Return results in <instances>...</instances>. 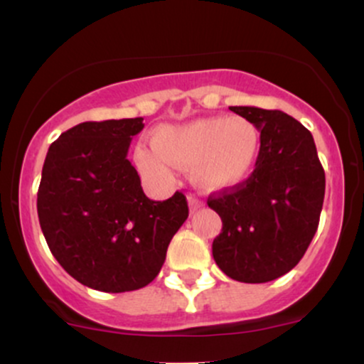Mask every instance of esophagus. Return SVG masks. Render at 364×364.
Returning <instances> with one entry per match:
<instances>
[{
    "instance_id": "1",
    "label": "esophagus",
    "mask_w": 364,
    "mask_h": 364,
    "mask_svg": "<svg viewBox=\"0 0 364 364\" xmlns=\"http://www.w3.org/2000/svg\"><path fill=\"white\" fill-rule=\"evenodd\" d=\"M188 203H190V208H191V212H195V210H198L200 207H203V202L200 198H196V196H193V195H190L188 196Z\"/></svg>"
}]
</instances>
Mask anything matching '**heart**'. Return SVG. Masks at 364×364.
<instances>
[{
    "mask_svg": "<svg viewBox=\"0 0 364 364\" xmlns=\"http://www.w3.org/2000/svg\"><path fill=\"white\" fill-rule=\"evenodd\" d=\"M260 147V132L250 119L212 116L159 128L154 147H136L135 162L152 179H169L174 166L193 168L200 186L223 191L252 176Z\"/></svg>",
    "mask_w": 364,
    "mask_h": 364,
    "instance_id": "obj_1",
    "label": "heart"
}]
</instances>
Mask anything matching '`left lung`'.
Segmentation results:
<instances>
[{
  "mask_svg": "<svg viewBox=\"0 0 364 364\" xmlns=\"http://www.w3.org/2000/svg\"><path fill=\"white\" fill-rule=\"evenodd\" d=\"M260 129V156L240 186L208 196L223 231L212 243L219 269L260 284L298 265L318 228L325 173L311 133L282 111L231 106Z\"/></svg>",
  "mask_w": 364,
  "mask_h": 364,
  "instance_id": "8db88e82",
  "label": "left lung"
}]
</instances>
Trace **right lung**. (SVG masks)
Listing matches in <instances>:
<instances>
[{"label": "right lung", "mask_w": 364, "mask_h": 364, "mask_svg": "<svg viewBox=\"0 0 364 364\" xmlns=\"http://www.w3.org/2000/svg\"><path fill=\"white\" fill-rule=\"evenodd\" d=\"M141 129L144 118L85 121L61 133L46 156L41 229L63 269L92 289L124 292L152 282L188 217L181 191L154 202L141 190L127 159Z\"/></svg>", "instance_id": "1"}]
</instances>
